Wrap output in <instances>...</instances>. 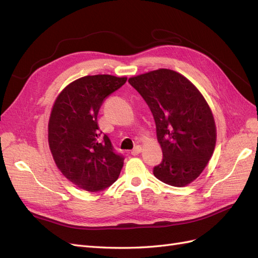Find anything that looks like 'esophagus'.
<instances>
[{"label": "esophagus", "instance_id": "obj_1", "mask_svg": "<svg viewBox=\"0 0 258 258\" xmlns=\"http://www.w3.org/2000/svg\"><path fill=\"white\" fill-rule=\"evenodd\" d=\"M141 152H142V146H141V145H137V146L134 148V150L131 151V154L134 155V156H137V155H139Z\"/></svg>", "mask_w": 258, "mask_h": 258}]
</instances>
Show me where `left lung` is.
I'll return each instance as SVG.
<instances>
[{
	"label": "left lung",
	"mask_w": 258,
	"mask_h": 258,
	"mask_svg": "<svg viewBox=\"0 0 258 258\" xmlns=\"http://www.w3.org/2000/svg\"><path fill=\"white\" fill-rule=\"evenodd\" d=\"M128 82L155 119L163 157L154 175L171 186L188 185L207 167L216 143L214 117L206 99L190 81L169 69L130 77Z\"/></svg>",
	"instance_id": "obj_1"
}]
</instances>
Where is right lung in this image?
Wrapping results in <instances>:
<instances>
[{"mask_svg": "<svg viewBox=\"0 0 258 258\" xmlns=\"http://www.w3.org/2000/svg\"><path fill=\"white\" fill-rule=\"evenodd\" d=\"M127 77L88 75L69 84L54 101L48 121V143L58 169L70 182L99 191L118 178L123 156L98 126V113L106 97Z\"/></svg>", "mask_w": 258, "mask_h": 258, "instance_id": "right-lung-1", "label": "right lung"}]
</instances>
